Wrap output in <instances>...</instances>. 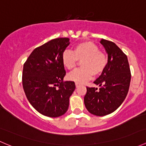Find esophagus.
<instances>
[{"label":"esophagus","instance_id":"34e87169","mask_svg":"<svg viewBox=\"0 0 146 146\" xmlns=\"http://www.w3.org/2000/svg\"><path fill=\"white\" fill-rule=\"evenodd\" d=\"M80 85V83H79V82H76V88H78L79 86Z\"/></svg>","mask_w":146,"mask_h":146}]
</instances>
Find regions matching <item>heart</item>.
I'll use <instances>...</instances> for the list:
<instances>
[{"label": "heart", "mask_w": 146, "mask_h": 146, "mask_svg": "<svg viewBox=\"0 0 146 146\" xmlns=\"http://www.w3.org/2000/svg\"><path fill=\"white\" fill-rule=\"evenodd\" d=\"M82 68L69 73V80L76 82H85L92 78V75L98 76L103 72L108 62L105 54L99 51L96 44L91 42L78 44L73 51L66 50L61 56L63 65L68 70L74 68L78 60H82Z\"/></svg>", "instance_id": "heart-1"}]
</instances>
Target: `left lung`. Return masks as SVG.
Returning <instances> with one entry per match:
<instances>
[{
  "instance_id": "obj_1",
  "label": "left lung",
  "mask_w": 146,
  "mask_h": 146,
  "mask_svg": "<svg viewBox=\"0 0 146 146\" xmlns=\"http://www.w3.org/2000/svg\"><path fill=\"white\" fill-rule=\"evenodd\" d=\"M108 55L107 65L94 82L100 88H88L84 103L90 113L102 117L114 112L126 98L131 81V71L126 54L110 41H100Z\"/></svg>"
}]
</instances>
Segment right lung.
I'll list each match as a JSON object with an SVG mask.
<instances>
[{
  "label": "right lung",
  "mask_w": 146,
  "mask_h": 146,
  "mask_svg": "<svg viewBox=\"0 0 146 146\" xmlns=\"http://www.w3.org/2000/svg\"><path fill=\"white\" fill-rule=\"evenodd\" d=\"M69 40L57 38L37 47L23 66V86L28 101L48 117H58L67 111L76 89L74 82L63 80L66 70L61 56Z\"/></svg>",
  "instance_id": "obj_1"
}]
</instances>
